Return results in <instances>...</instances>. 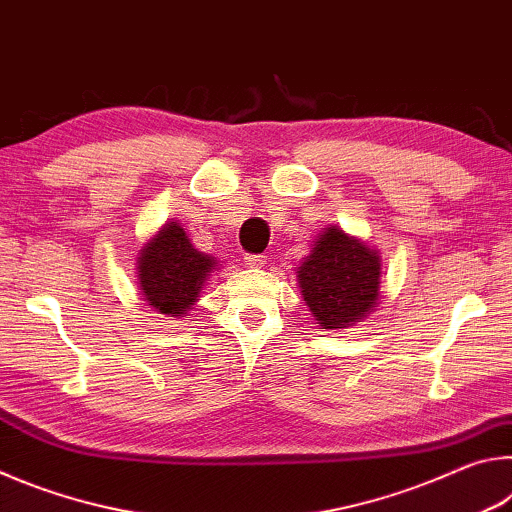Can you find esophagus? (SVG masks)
Here are the masks:
<instances>
[{"instance_id": "obj_1", "label": "esophagus", "mask_w": 512, "mask_h": 512, "mask_svg": "<svg viewBox=\"0 0 512 512\" xmlns=\"http://www.w3.org/2000/svg\"><path fill=\"white\" fill-rule=\"evenodd\" d=\"M244 264L248 268H262L266 264V255H244Z\"/></svg>"}]
</instances>
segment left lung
I'll return each mask as SVG.
<instances>
[{
	"instance_id": "8db88e82",
	"label": "left lung",
	"mask_w": 512,
	"mask_h": 512,
	"mask_svg": "<svg viewBox=\"0 0 512 512\" xmlns=\"http://www.w3.org/2000/svg\"><path fill=\"white\" fill-rule=\"evenodd\" d=\"M296 277L320 329H343L361 323L377 305L381 264L377 250L329 225L300 262Z\"/></svg>"
}]
</instances>
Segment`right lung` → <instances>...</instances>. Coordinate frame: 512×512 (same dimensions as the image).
I'll return each instance as SVG.
<instances>
[{
	"mask_svg": "<svg viewBox=\"0 0 512 512\" xmlns=\"http://www.w3.org/2000/svg\"><path fill=\"white\" fill-rule=\"evenodd\" d=\"M216 257L196 250L180 223H164L137 257V284L144 300L167 316H183L198 300Z\"/></svg>",
	"mask_w": 512,
	"mask_h": 512,
	"instance_id": "add662e5",
	"label": "right lung"
}]
</instances>
